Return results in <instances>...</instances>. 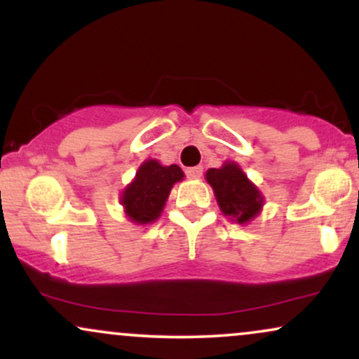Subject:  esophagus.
<instances>
[{"instance_id": "34e87169", "label": "esophagus", "mask_w": 359, "mask_h": 359, "mask_svg": "<svg viewBox=\"0 0 359 359\" xmlns=\"http://www.w3.org/2000/svg\"><path fill=\"white\" fill-rule=\"evenodd\" d=\"M185 174H187V177H191V179H199L201 175H203V167L197 165V167H191L185 170Z\"/></svg>"}]
</instances>
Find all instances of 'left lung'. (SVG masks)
Segmentation results:
<instances>
[{"label": "left lung", "instance_id": "left-lung-1", "mask_svg": "<svg viewBox=\"0 0 359 359\" xmlns=\"http://www.w3.org/2000/svg\"><path fill=\"white\" fill-rule=\"evenodd\" d=\"M212 185L221 211L231 221L240 224L253 219L263 205V197L258 189L246 179L236 163H224L221 168H211L205 174Z\"/></svg>", "mask_w": 359, "mask_h": 359}]
</instances>
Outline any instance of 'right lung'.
I'll return each instance as SVG.
<instances>
[{
    "mask_svg": "<svg viewBox=\"0 0 359 359\" xmlns=\"http://www.w3.org/2000/svg\"><path fill=\"white\" fill-rule=\"evenodd\" d=\"M184 172L179 165H160L148 160L138 168L135 180L123 192L121 203L131 221L138 224L155 221L162 212L172 185L182 180Z\"/></svg>",
    "mask_w": 359,
    "mask_h": 359,
    "instance_id": "obj_1",
    "label": "right lung"
}]
</instances>
